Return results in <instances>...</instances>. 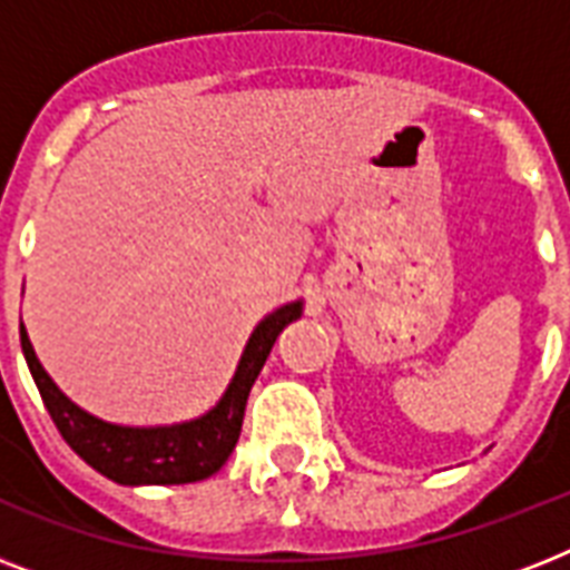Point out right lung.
Returning a JSON list of instances; mask_svg holds the SVG:
<instances>
[{
  "instance_id": "right-lung-1",
  "label": "right lung",
  "mask_w": 570,
  "mask_h": 570,
  "mask_svg": "<svg viewBox=\"0 0 570 570\" xmlns=\"http://www.w3.org/2000/svg\"><path fill=\"white\" fill-rule=\"evenodd\" d=\"M298 316H302V302H293L277 307L259 322L242 352L236 375L213 411L189 423L150 425V429L106 423L73 405L40 366L26 328H20V343L52 423L79 459L120 485H186L213 476L230 459L233 446L239 441L250 387L266 364L277 334Z\"/></svg>"
}]
</instances>
